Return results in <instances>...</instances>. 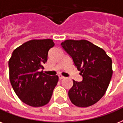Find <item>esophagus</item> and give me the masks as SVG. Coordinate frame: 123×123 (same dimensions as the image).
<instances>
[{
	"mask_svg": "<svg viewBox=\"0 0 123 123\" xmlns=\"http://www.w3.org/2000/svg\"><path fill=\"white\" fill-rule=\"evenodd\" d=\"M58 77H59V79H63L65 78V77H63V76L62 75H58Z\"/></svg>",
	"mask_w": 123,
	"mask_h": 123,
	"instance_id": "34e87169",
	"label": "esophagus"
}]
</instances>
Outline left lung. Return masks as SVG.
<instances>
[{
  "mask_svg": "<svg viewBox=\"0 0 123 123\" xmlns=\"http://www.w3.org/2000/svg\"><path fill=\"white\" fill-rule=\"evenodd\" d=\"M61 45L72 57L83 79L73 80L68 95L73 104L86 107L95 104L107 90L113 74L111 58L104 50L86 40H66Z\"/></svg>",
  "mask_w": 123,
  "mask_h": 123,
  "instance_id": "obj_1",
  "label": "left lung"
}]
</instances>
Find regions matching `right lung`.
<instances>
[{
    "label": "right lung",
    "mask_w": 123,
    "mask_h": 123,
    "mask_svg": "<svg viewBox=\"0 0 123 123\" xmlns=\"http://www.w3.org/2000/svg\"><path fill=\"white\" fill-rule=\"evenodd\" d=\"M52 39H33L16 48L8 61L9 78L16 95L25 104L42 107L48 104L58 82V75L39 71L48 60Z\"/></svg>",
    "instance_id": "1"
}]
</instances>
